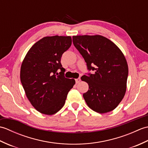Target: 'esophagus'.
I'll use <instances>...</instances> for the list:
<instances>
[{
	"mask_svg": "<svg viewBox=\"0 0 148 148\" xmlns=\"http://www.w3.org/2000/svg\"><path fill=\"white\" fill-rule=\"evenodd\" d=\"M81 81V78L80 77H78L77 79H76V83H79Z\"/></svg>",
	"mask_w": 148,
	"mask_h": 148,
	"instance_id": "34e87169",
	"label": "esophagus"
}]
</instances>
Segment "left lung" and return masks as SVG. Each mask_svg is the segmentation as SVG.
I'll return each instance as SVG.
<instances>
[{
	"mask_svg": "<svg viewBox=\"0 0 148 148\" xmlns=\"http://www.w3.org/2000/svg\"><path fill=\"white\" fill-rule=\"evenodd\" d=\"M72 41L88 69L95 71L81 78L89 86L83 93L87 105L100 114L112 111L123 99L127 90L128 68L123 53L102 36H75Z\"/></svg>",
	"mask_w": 148,
	"mask_h": 148,
	"instance_id": "left-lung-1",
	"label": "left lung"
}]
</instances>
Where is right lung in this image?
Wrapping results in <instances>:
<instances>
[{
  "mask_svg": "<svg viewBox=\"0 0 148 148\" xmlns=\"http://www.w3.org/2000/svg\"><path fill=\"white\" fill-rule=\"evenodd\" d=\"M71 44V36L45 37L31 47L22 62V86L31 104L42 114L52 115L60 111L76 83L64 77L60 62Z\"/></svg>",
  "mask_w": 148,
  "mask_h": 148,
  "instance_id": "add662e5",
  "label": "right lung"
}]
</instances>
